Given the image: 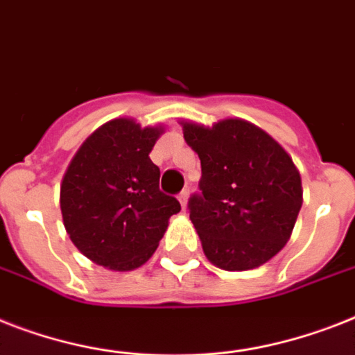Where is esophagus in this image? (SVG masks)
I'll list each match as a JSON object with an SVG mask.
<instances>
[{
    "instance_id": "34e87169",
    "label": "esophagus",
    "mask_w": 355,
    "mask_h": 355,
    "mask_svg": "<svg viewBox=\"0 0 355 355\" xmlns=\"http://www.w3.org/2000/svg\"><path fill=\"white\" fill-rule=\"evenodd\" d=\"M187 195H189V193H187L186 189L178 193V202H180V206H182L184 211H186V207H187Z\"/></svg>"
}]
</instances>
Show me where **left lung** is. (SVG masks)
<instances>
[{
	"label": "left lung",
	"mask_w": 355,
	"mask_h": 355,
	"mask_svg": "<svg viewBox=\"0 0 355 355\" xmlns=\"http://www.w3.org/2000/svg\"><path fill=\"white\" fill-rule=\"evenodd\" d=\"M200 158L189 218L207 261L226 272L266 264L292 237L302 206L299 169L281 144L243 118L213 125L180 120Z\"/></svg>",
	"instance_id": "8db88e82"
}]
</instances>
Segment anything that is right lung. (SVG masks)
Instances as JSON below:
<instances>
[{
    "instance_id": "right-lung-1",
    "label": "right lung",
    "mask_w": 355,
    "mask_h": 355,
    "mask_svg": "<svg viewBox=\"0 0 355 355\" xmlns=\"http://www.w3.org/2000/svg\"><path fill=\"white\" fill-rule=\"evenodd\" d=\"M164 123L112 118L91 132L65 169L60 207L74 246L100 266L131 272L151 259L180 204L158 189L149 153Z\"/></svg>"
}]
</instances>
